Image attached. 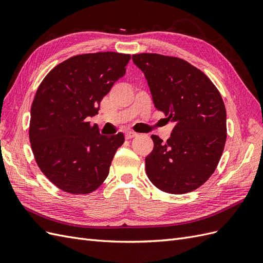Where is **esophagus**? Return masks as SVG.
I'll return each instance as SVG.
<instances>
[{"label": "esophagus", "instance_id": "34e87169", "mask_svg": "<svg viewBox=\"0 0 263 263\" xmlns=\"http://www.w3.org/2000/svg\"><path fill=\"white\" fill-rule=\"evenodd\" d=\"M136 136H137L136 133H133V132H127V133H125V138H126V139H132V138L136 137Z\"/></svg>", "mask_w": 263, "mask_h": 263}]
</instances>
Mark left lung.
Returning <instances> with one entry per match:
<instances>
[{"label":"left lung","mask_w":263,"mask_h":263,"mask_svg":"<svg viewBox=\"0 0 263 263\" xmlns=\"http://www.w3.org/2000/svg\"><path fill=\"white\" fill-rule=\"evenodd\" d=\"M133 61L147 79L156 108L174 123L166 142L151 136L147 176L163 192H192L210 179L224 151L227 127L221 95L203 71L183 59L137 53Z\"/></svg>","instance_id":"8db88e82"}]
</instances>
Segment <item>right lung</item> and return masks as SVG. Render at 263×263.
Listing matches in <instances>:
<instances>
[{
    "label": "right lung",
    "mask_w": 263,
    "mask_h": 263,
    "mask_svg": "<svg viewBox=\"0 0 263 263\" xmlns=\"http://www.w3.org/2000/svg\"><path fill=\"white\" fill-rule=\"evenodd\" d=\"M130 54L113 51L73 55L55 66L36 91L29 141L39 169L67 193L89 194L108 176L124 135L107 137L86 122L126 72Z\"/></svg>",
    "instance_id": "obj_1"
}]
</instances>
